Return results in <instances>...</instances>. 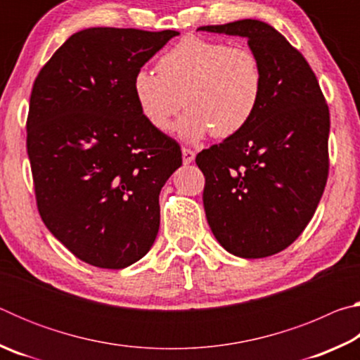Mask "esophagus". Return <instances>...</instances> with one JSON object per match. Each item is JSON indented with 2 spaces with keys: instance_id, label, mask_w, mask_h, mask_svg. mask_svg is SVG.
I'll return each mask as SVG.
<instances>
[{
  "instance_id": "obj_1",
  "label": "esophagus",
  "mask_w": 360,
  "mask_h": 360,
  "mask_svg": "<svg viewBox=\"0 0 360 360\" xmlns=\"http://www.w3.org/2000/svg\"><path fill=\"white\" fill-rule=\"evenodd\" d=\"M195 158V152L188 148H182V162L188 165V163H192Z\"/></svg>"
}]
</instances>
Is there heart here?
<instances>
[{
  "instance_id": "1",
  "label": "heart",
  "mask_w": 360,
  "mask_h": 360,
  "mask_svg": "<svg viewBox=\"0 0 360 360\" xmlns=\"http://www.w3.org/2000/svg\"><path fill=\"white\" fill-rule=\"evenodd\" d=\"M157 72L138 70L133 76L139 112L165 133L182 105L188 106L176 127L188 141H198L210 131L219 139L240 133L264 94V70L251 47L202 36L174 44L157 60Z\"/></svg>"
}]
</instances>
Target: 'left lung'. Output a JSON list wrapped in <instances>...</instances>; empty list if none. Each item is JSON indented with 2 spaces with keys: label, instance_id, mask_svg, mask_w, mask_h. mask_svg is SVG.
Listing matches in <instances>:
<instances>
[{
  "label": "left lung",
  "instance_id": "obj_1",
  "mask_svg": "<svg viewBox=\"0 0 360 360\" xmlns=\"http://www.w3.org/2000/svg\"><path fill=\"white\" fill-rule=\"evenodd\" d=\"M198 30L245 36L264 70L251 122L195 162L217 241L238 257H268L290 246L318 208L328 176V106L311 66L268 23L245 19Z\"/></svg>",
  "mask_w": 360,
  "mask_h": 360
}]
</instances>
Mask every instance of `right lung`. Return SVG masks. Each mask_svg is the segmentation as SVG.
<instances>
[{
  "instance_id": "right-lung-1",
  "label": "right lung",
  "mask_w": 360,
  "mask_h": 360,
  "mask_svg": "<svg viewBox=\"0 0 360 360\" xmlns=\"http://www.w3.org/2000/svg\"><path fill=\"white\" fill-rule=\"evenodd\" d=\"M178 34L82 30L34 79L27 152L36 205L51 233L85 264L120 270L154 245L158 195L182 154L139 112L131 82Z\"/></svg>"
}]
</instances>
